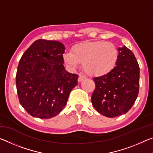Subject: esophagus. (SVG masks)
<instances>
[{
	"mask_svg": "<svg viewBox=\"0 0 153 153\" xmlns=\"http://www.w3.org/2000/svg\"><path fill=\"white\" fill-rule=\"evenodd\" d=\"M86 78V76H82V75H79V77H78V82H82V80H84V79H85Z\"/></svg>",
	"mask_w": 153,
	"mask_h": 153,
	"instance_id": "34e87169",
	"label": "esophagus"
}]
</instances>
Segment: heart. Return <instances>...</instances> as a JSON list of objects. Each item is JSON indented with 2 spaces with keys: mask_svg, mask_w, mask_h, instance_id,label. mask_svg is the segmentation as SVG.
I'll use <instances>...</instances> for the list:
<instances>
[{
  "mask_svg": "<svg viewBox=\"0 0 153 153\" xmlns=\"http://www.w3.org/2000/svg\"><path fill=\"white\" fill-rule=\"evenodd\" d=\"M120 56L119 51L114 44L104 41H89L75 45L72 53L66 52L63 60L71 69H76L79 63L85 73L91 76H103L117 65Z\"/></svg>",
  "mask_w": 153,
  "mask_h": 153,
  "instance_id": "obj_1",
  "label": "heart"
}]
</instances>
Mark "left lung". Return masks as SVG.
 <instances>
[{"mask_svg":"<svg viewBox=\"0 0 153 153\" xmlns=\"http://www.w3.org/2000/svg\"><path fill=\"white\" fill-rule=\"evenodd\" d=\"M118 51L120 56L115 68L105 76L93 79L96 87L92 104L98 113L108 117L128 112L139 92L140 67L135 56L125 46Z\"/></svg>","mask_w":153,"mask_h":153,"instance_id":"left-lung-1","label":"left lung"}]
</instances>
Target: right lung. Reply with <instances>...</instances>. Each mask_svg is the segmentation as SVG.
I'll return each instance as SVG.
<instances>
[{
    "instance_id": "right-lung-1",
    "label": "right lung",
    "mask_w": 153,
    "mask_h": 153,
    "mask_svg": "<svg viewBox=\"0 0 153 153\" xmlns=\"http://www.w3.org/2000/svg\"><path fill=\"white\" fill-rule=\"evenodd\" d=\"M63 44L39 39L21 58L16 74L19 102L30 115L50 119L57 115L67 104L78 76L65 69Z\"/></svg>"
}]
</instances>
